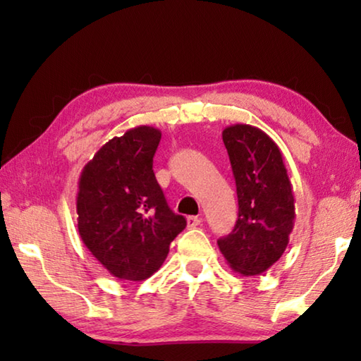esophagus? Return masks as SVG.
<instances>
[{"label":"esophagus","instance_id":"34e87169","mask_svg":"<svg viewBox=\"0 0 361 361\" xmlns=\"http://www.w3.org/2000/svg\"><path fill=\"white\" fill-rule=\"evenodd\" d=\"M186 223H188V228H195V226H199L202 223V218L199 216H188L186 218Z\"/></svg>","mask_w":361,"mask_h":361}]
</instances>
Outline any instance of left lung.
Masks as SVG:
<instances>
[{
	"label": "left lung",
	"mask_w": 361,
	"mask_h": 361,
	"mask_svg": "<svg viewBox=\"0 0 361 361\" xmlns=\"http://www.w3.org/2000/svg\"><path fill=\"white\" fill-rule=\"evenodd\" d=\"M235 178L239 218L218 240L228 264L242 276H259L280 259L295 226V195L282 151L258 127L234 124L223 130Z\"/></svg>",
	"instance_id": "obj_1"
}]
</instances>
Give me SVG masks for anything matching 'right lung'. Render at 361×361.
I'll use <instances>...</instances> for the list:
<instances>
[{"label":"right lung","instance_id":"right-lung-1","mask_svg":"<svg viewBox=\"0 0 361 361\" xmlns=\"http://www.w3.org/2000/svg\"><path fill=\"white\" fill-rule=\"evenodd\" d=\"M161 135L154 127H133L103 145L79 176V235L94 258L121 280L151 277L186 228L185 216L169 209L152 172Z\"/></svg>","mask_w":361,"mask_h":361}]
</instances>
